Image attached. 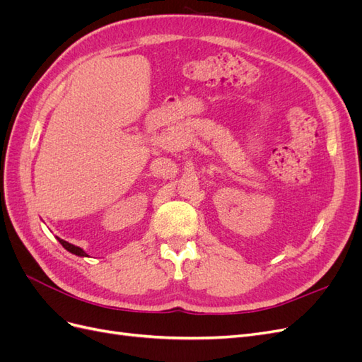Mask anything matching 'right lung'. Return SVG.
I'll use <instances>...</instances> for the list:
<instances>
[{
	"label": "right lung",
	"mask_w": 362,
	"mask_h": 362,
	"mask_svg": "<svg viewBox=\"0 0 362 362\" xmlns=\"http://www.w3.org/2000/svg\"><path fill=\"white\" fill-rule=\"evenodd\" d=\"M57 240L60 242V245L66 249L68 252H71V254H74V255H78V257H89L86 254V252L81 249V247H78V246H75V245H71V243H68V242H64V240H62V238H59L57 237Z\"/></svg>",
	"instance_id": "obj_1"
}]
</instances>
